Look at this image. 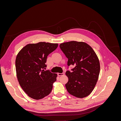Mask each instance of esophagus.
I'll return each instance as SVG.
<instances>
[{"label":"esophagus","instance_id":"obj_1","mask_svg":"<svg viewBox=\"0 0 121 121\" xmlns=\"http://www.w3.org/2000/svg\"><path fill=\"white\" fill-rule=\"evenodd\" d=\"M65 75V74H64V73H57V75L59 76H63V75Z\"/></svg>","mask_w":121,"mask_h":121}]
</instances>
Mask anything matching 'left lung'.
Here are the masks:
<instances>
[{
	"label": "left lung",
	"instance_id": "8db88e82",
	"mask_svg": "<svg viewBox=\"0 0 121 121\" xmlns=\"http://www.w3.org/2000/svg\"><path fill=\"white\" fill-rule=\"evenodd\" d=\"M60 48L68 58V65H74L65 75L69 80L65 86L68 92L78 98L92 92L98 79L100 64L93 49L88 44L75 41L61 43Z\"/></svg>",
	"mask_w": 121,
	"mask_h": 121
}]
</instances>
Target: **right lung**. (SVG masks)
<instances>
[{"label":"right lung","mask_w":121,"mask_h":121,"mask_svg":"<svg viewBox=\"0 0 121 121\" xmlns=\"http://www.w3.org/2000/svg\"><path fill=\"white\" fill-rule=\"evenodd\" d=\"M57 43L40 42L29 44L22 49L16 59L18 81L22 88L36 100L50 94L57 74L45 71L47 56L56 50Z\"/></svg>","instance_id":"right-lung-1"}]
</instances>
